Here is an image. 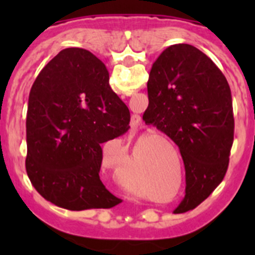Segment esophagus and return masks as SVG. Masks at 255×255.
Returning <instances> with one entry per match:
<instances>
[{
	"label": "esophagus",
	"mask_w": 255,
	"mask_h": 255,
	"mask_svg": "<svg viewBox=\"0 0 255 255\" xmlns=\"http://www.w3.org/2000/svg\"><path fill=\"white\" fill-rule=\"evenodd\" d=\"M138 120H139V117H138ZM138 120H136V123H138ZM134 123H135V121H134Z\"/></svg>",
	"instance_id": "obj_1"
}]
</instances>
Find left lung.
I'll list each match as a JSON object with an SVG mask.
<instances>
[{"instance_id": "obj_1", "label": "left lung", "mask_w": 255, "mask_h": 255, "mask_svg": "<svg viewBox=\"0 0 255 255\" xmlns=\"http://www.w3.org/2000/svg\"><path fill=\"white\" fill-rule=\"evenodd\" d=\"M147 87L143 120L179 147L186 189L175 213L189 211L217 188L229 167L235 126L229 83L208 56L180 43L154 61Z\"/></svg>"}]
</instances>
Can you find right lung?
Returning <instances> with one entry per match:
<instances>
[{
	"label": "right lung",
	"mask_w": 255,
	"mask_h": 255,
	"mask_svg": "<svg viewBox=\"0 0 255 255\" xmlns=\"http://www.w3.org/2000/svg\"><path fill=\"white\" fill-rule=\"evenodd\" d=\"M129 123L102 61L87 49H62L29 94L25 167L35 190L70 211L121 203L100 179L101 144L125 134Z\"/></svg>",
	"instance_id": "add662e5"
}]
</instances>
